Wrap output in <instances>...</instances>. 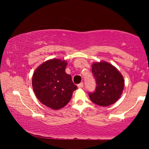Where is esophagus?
I'll return each mask as SVG.
<instances>
[{"label": "esophagus", "instance_id": "obj_1", "mask_svg": "<svg viewBox=\"0 0 149 149\" xmlns=\"http://www.w3.org/2000/svg\"><path fill=\"white\" fill-rule=\"evenodd\" d=\"M78 88H83V83H80V84L78 85Z\"/></svg>", "mask_w": 149, "mask_h": 149}]
</instances>
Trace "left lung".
I'll use <instances>...</instances> for the list:
<instances>
[{
    "instance_id": "8db88e82",
    "label": "left lung",
    "mask_w": 149,
    "mask_h": 149,
    "mask_svg": "<svg viewBox=\"0 0 149 149\" xmlns=\"http://www.w3.org/2000/svg\"><path fill=\"white\" fill-rule=\"evenodd\" d=\"M92 72L96 80L97 87L93 93H89L93 103L101 107H109L116 103L122 95L125 80L113 65L105 61L93 62Z\"/></svg>"
}]
</instances>
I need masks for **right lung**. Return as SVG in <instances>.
<instances>
[{
    "label": "right lung",
    "instance_id": "1",
    "mask_svg": "<svg viewBox=\"0 0 149 149\" xmlns=\"http://www.w3.org/2000/svg\"><path fill=\"white\" fill-rule=\"evenodd\" d=\"M67 61L52 59L39 65L32 76L34 93L42 104L53 110L62 109L77 89L65 71Z\"/></svg>",
    "mask_w": 149,
    "mask_h": 149
}]
</instances>
